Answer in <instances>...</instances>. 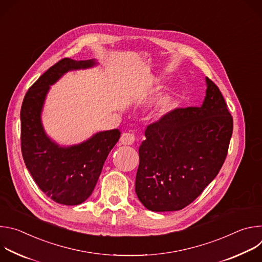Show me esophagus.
I'll list each match as a JSON object with an SVG mask.
<instances>
[{
	"label": "esophagus",
	"mask_w": 262,
	"mask_h": 262,
	"mask_svg": "<svg viewBox=\"0 0 262 262\" xmlns=\"http://www.w3.org/2000/svg\"><path fill=\"white\" fill-rule=\"evenodd\" d=\"M135 140H136L135 135L130 134V133H123L120 138V141L123 145H132V144H134Z\"/></svg>",
	"instance_id": "obj_1"
}]
</instances>
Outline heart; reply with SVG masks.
<instances>
[{"mask_svg": "<svg viewBox=\"0 0 262 262\" xmlns=\"http://www.w3.org/2000/svg\"><path fill=\"white\" fill-rule=\"evenodd\" d=\"M162 83V78L157 77L154 78L151 84L152 88L159 89ZM175 102V95L173 92H165L163 93L152 104L150 108V115L154 118H162L166 116L169 112L172 110Z\"/></svg>", "mask_w": 262, "mask_h": 262, "instance_id": "obj_1", "label": "heart"}]
</instances>
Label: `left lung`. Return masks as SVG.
<instances>
[{
	"label": "left lung",
	"mask_w": 262,
	"mask_h": 262,
	"mask_svg": "<svg viewBox=\"0 0 262 262\" xmlns=\"http://www.w3.org/2000/svg\"><path fill=\"white\" fill-rule=\"evenodd\" d=\"M201 106L176 108L145 130L139 149L136 194L151 211L192 203L226 159L233 119L220 89L207 77Z\"/></svg>",
	"instance_id": "obj_1"
}]
</instances>
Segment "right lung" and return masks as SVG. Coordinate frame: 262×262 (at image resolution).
<instances>
[{
	"label": "right lung",
	"instance_id": "obj_1",
	"mask_svg": "<svg viewBox=\"0 0 262 262\" xmlns=\"http://www.w3.org/2000/svg\"><path fill=\"white\" fill-rule=\"evenodd\" d=\"M98 64L95 59H62L33 84L23 101L20 142L26 167L39 189L60 204L78 205L90 197L106 157L120 138V130L98 132L81 143L59 145L47 134L42 123L46 99L51 86L65 73Z\"/></svg>",
	"mask_w": 262,
	"mask_h": 262
}]
</instances>
